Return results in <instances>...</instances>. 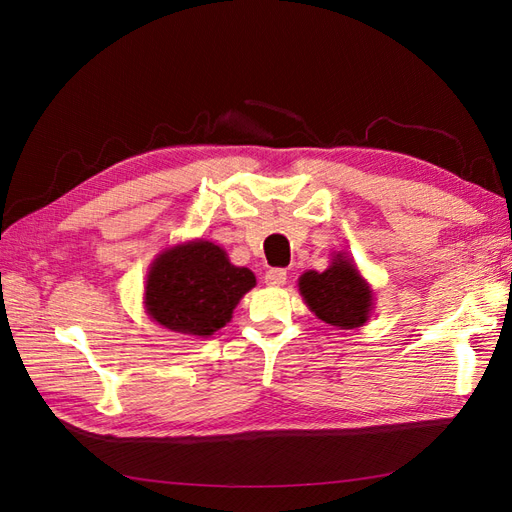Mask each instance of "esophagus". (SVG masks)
I'll return each instance as SVG.
<instances>
[{
  "label": "esophagus",
  "instance_id": "1",
  "mask_svg": "<svg viewBox=\"0 0 512 512\" xmlns=\"http://www.w3.org/2000/svg\"><path fill=\"white\" fill-rule=\"evenodd\" d=\"M286 271L284 269H269L265 273V284L267 286H284L286 284Z\"/></svg>",
  "mask_w": 512,
  "mask_h": 512
}]
</instances>
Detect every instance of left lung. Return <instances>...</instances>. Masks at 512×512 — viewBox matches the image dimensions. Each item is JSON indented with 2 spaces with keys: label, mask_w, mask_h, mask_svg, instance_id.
<instances>
[{
  "label": "left lung",
  "mask_w": 512,
  "mask_h": 512,
  "mask_svg": "<svg viewBox=\"0 0 512 512\" xmlns=\"http://www.w3.org/2000/svg\"><path fill=\"white\" fill-rule=\"evenodd\" d=\"M299 292L307 307L335 329L363 327L374 309V290L344 252L333 254L322 273L305 271Z\"/></svg>",
  "instance_id": "1"
}]
</instances>
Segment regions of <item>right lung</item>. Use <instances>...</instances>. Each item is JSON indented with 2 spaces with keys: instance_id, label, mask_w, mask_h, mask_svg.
<instances>
[{
  "instance_id": "obj_1",
  "label": "right lung",
  "mask_w": 512,
  "mask_h": 512,
  "mask_svg": "<svg viewBox=\"0 0 512 512\" xmlns=\"http://www.w3.org/2000/svg\"><path fill=\"white\" fill-rule=\"evenodd\" d=\"M254 286V273L232 265L220 245L194 239L166 247L153 260L143 303L160 327L209 337L226 327L243 294Z\"/></svg>"
}]
</instances>
